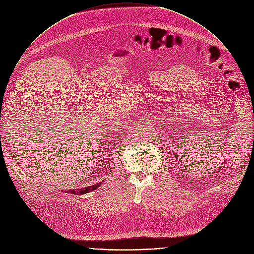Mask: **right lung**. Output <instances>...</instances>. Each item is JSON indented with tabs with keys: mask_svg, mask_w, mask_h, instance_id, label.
Masks as SVG:
<instances>
[{
	"mask_svg": "<svg viewBox=\"0 0 254 254\" xmlns=\"http://www.w3.org/2000/svg\"><path fill=\"white\" fill-rule=\"evenodd\" d=\"M99 186H100V183L92 185V186H89V187H86V188H80V189H76V190L75 189L69 190V191H67V193H69V194H75V195H83V194H86V193H89V192H92V191L96 190ZM65 193H66V191H65Z\"/></svg>",
	"mask_w": 254,
	"mask_h": 254,
	"instance_id": "1",
	"label": "right lung"
}]
</instances>
